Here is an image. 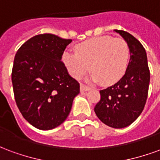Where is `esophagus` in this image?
<instances>
[{
  "instance_id": "34e87169",
  "label": "esophagus",
  "mask_w": 160,
  "mask_h": 160,
  "mask_svg": "<svg viewBox=\"0 0 160 160\" xmlns=\"http://www.w3.org/2000/svg\"><path fill=\"white\" fill-rule=\"evenodd\" d=\"M91 88L89 87H87L86 85H83V84H80V91L81 92H87V91H89Z\"/></svg>"
}]
</instances>
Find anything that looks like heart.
Instances as JSON below:
<instances>
[{"label":"heart","mask_w":160,"mask_h":160,"mask_svg":"<svg viewBox=\"0 0 160 160\" xmlns=\"http://www.w3.org/2000/svg\"><path fill=\"white\" fill-rule=\"evenodd\" d=\"M75 53L65 52L62 62L68 73L80 79L87 71L92 72L91 80L103 86L118 82L126 72L130 49L122 38L111 36L93 38L77 44Z\"/></svg>","instance_id":"1"}]
</instances>
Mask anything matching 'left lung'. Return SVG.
Here are the masks:
<instances>
[{"label":"left lung","mask_w":160,"mask_h":160,"mask_svg":"<svg viewBox=\"0 0 160 160\" xmlns=\"http://www.w3.org/2000/svg\"><path fill=\"white\" fill-rule=\"evenodd\" d=\"M128 42L130 60L122 78L100 91L101 98L94 111L99 120L115 128L133 123L144 109L148 98L150 71L144 47L127 32L115 30Z\"/></svg>","instance_id":"8db88e82"}]
</instances>
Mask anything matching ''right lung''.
Masks as SVG:
<instances>
[{"label": "right lung", "mask_w": 160, "mask_h": 160, "mask_svg": "<svg viewBox=\"0 0 160 160\" xmlns=\"http://www.w3.org/2000/svg\"><path fill=\"white\" fill-rule=\"evenodd\" d=\"M71 39L45 33L27 40L16 53L12 83L16 104L29 123L41 130L66 120L80 84L70 76L62 56Z\"/></svg>", "instance_id": "add662e5"}]
</instances>
